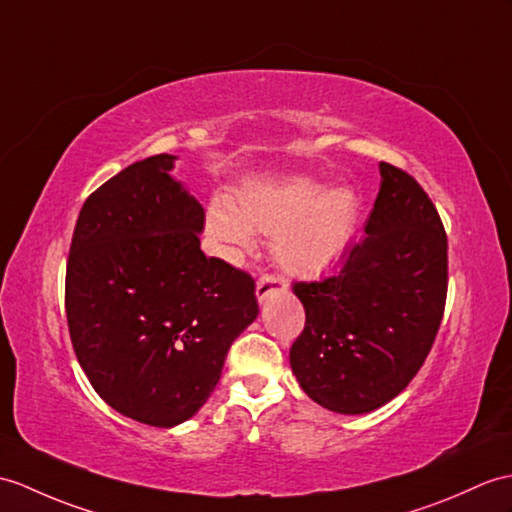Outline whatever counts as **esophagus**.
<instances>
[{
    "label": "esophagus",
    "mask_w": 512,
    "mask_h": 512,
    "mask_svg": "<svg viewBox=\"0 0 512 512\" xmlns=\"http://www.w3.org/2000/svg\"><path fill=\"white\" fill-rule=\"evenodd\" d=\"M285 290H288V281H285L283 277H279V275H264V277L257 281L255 294H257V301L264 303L268 296L285 292Z\"/></svg>",
    "instance_id": "34e87169"
}]
</instances>
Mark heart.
Here are the masks:
<instances>
[{"instance_id": "b5f03b06", "label": "heart", "mask_w": 512, "mask_h": 512, "mask_svg": "<svg viewBox=\"0 0 512 512\" xmlns=\"http://www.w3.org/2000/svg\"><path fill=\"white\" fill-rule=\"evenodd\" d=\"M360 196L349 185L327 187L307 174L259 178L235 196L213 198L207 235L216 253L235 259L253 244V231L275 235L279 264L299 277L334 268L358 231Z\"/></svg>"}]
</instances>
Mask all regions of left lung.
Wrapping results in <instances>:
<instances>
[{
	"mask_svg": "<svg viewBox=\"0 0 512 512\" xmlns=\"http://www.w3.org/2000/svg\"><path fill=\"white\" fill-rule=\"evenodd\" d=\"M379 194L334 277L294 283L305 329L290 366L305 395L338 414H366L419 373L441 327L447 235L410 174L379 163Z\"/></svg>",
	"mask_w": 512,
	"mask_h": 512,
	"instance_id": "left-lung-1",
	"label": "left lung"
}]
</instances>
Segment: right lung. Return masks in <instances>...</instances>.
Here are the masks:
<instances>
[{
  "label": "right lung",
  "mask_w": 512,
  "mask_h": 512,
  "mask_svg": "<svg viewBox=\"0 0 512 512\" xmlns=\"http://www.w3.org/2000/svg\"><path fill=\"white\" fill-rule=\"evenodd\" d=\"M176 157L128 165L85 200L65 310L95 392L124 417L174 427L205 406L233 340L259 314L255 281L200 251L205 209Z\"/></svg>",
  "instance_id": "right-lung-1"
}]
</instances>
